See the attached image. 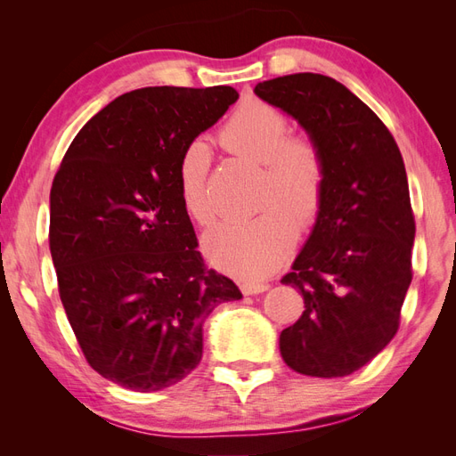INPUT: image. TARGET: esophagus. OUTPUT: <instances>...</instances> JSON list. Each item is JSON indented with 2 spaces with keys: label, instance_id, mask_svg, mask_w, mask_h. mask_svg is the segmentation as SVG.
<instances>
[{
  "label": "esophagus",
  "instance_id": "1",
  "mask_svg": "<svg viewBox=\"0 0 456 456\" xmlns=\"http://www.w3.org/2000/svg\"><path fill=\"white\" fill-rule=\"evenodd\" d=\"M268 291V283H243L241 293L243 295H258Z\"/></svg>",
  "mask_w": 456,
  "mask_h": 456
}]
</instances>
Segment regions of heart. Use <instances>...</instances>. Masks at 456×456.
<instances>
[{
	"mask_svg": "<svg viewBox=\"0 0 456 456\" xmlns=\"http://www.w3.org/2000/svg\"><path fill=\"white\" fill-rule=\"evenodd\" d=\"M289 118L260 99L243 101L220 131L223 144L265 163V211L220 223L203 238V253L218 270L245 283L266 280L293 253L298 224L308 230L322 213L327 165L312 136L289 134ZM211 154L203 141L184 146L176 163V188L186 215L207 226L215 205L207 190Z\"/></svg>",
	"mask_w": 456,
	"mask_h": 456,
	"instance_id": "obj_1",
	"label": "heart"
}]
</instances>
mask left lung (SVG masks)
Wrapping results in <instances>:
<instances>
[{
	"instance_id": "8db88e82",
	"label": "left lung",
	"mask_w": 456,
	"mask_h": 456,
	"mask_svg": "<svg viewBox=\"0 0 456 456\" xmlns=\"http://www.w3.org/2000/svg\"><path fill=\"white\" fill-rule=\"evenodd\" d=\"M256 96L295 118L320 144L322 213L281 283L305 298L281 330L283 362L300 375H352L399 327L412 280L411 209L402 151L380 118L337 79L302 72L262 81Z\"/></svg>"
}]
</instances>
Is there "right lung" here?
Returning <instances> with one entry per match:
<instances>
[{
  "instance_id": "1",
  "label": "right lung",
  "mask_w": 456,
  "mask_h": 456,
  "mask_svg": "<svg viewBox=\"0 0 456 456\" xmlns=\"http://www.w3.org/2000/svg\"><path fill=\"white\" fill-rule=\"evenodd\" d=\"M226 86L144 87L93 116L51 186L49 249L87 363L123 388L181 382L203 323L238 285L205 266L176 188L178 156L238 101Z\"/></svg>"
}]
</instances>
